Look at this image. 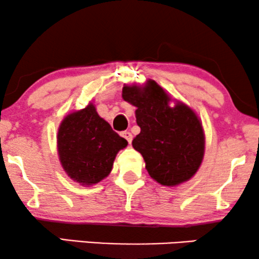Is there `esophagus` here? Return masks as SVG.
Returning <instances> with one entry per match:
<instances>
[{
  "instance_id": "34e87169",
  "label": "esophagus",
  "mask_w": 259,
  "mask_h": 259,
  "mask_svg": "<svg viewBox=\"0 0 259 259\" xmlns=\"http://www.w3.org/2000/svg\"><path fill=\"white\" fill-rule=\"evenodd\" d=\"M121 137L125 138V139L128 141V144L132 143V139H133L132 133L128 132V131H123V132H121Z\"/></svg>"
}]
</instances>
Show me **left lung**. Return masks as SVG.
I'll list each match as a JSON object with an SVG mask.
<instances>
[{
  "label": "left lung",
  "mask_w": 259,
  "mask_h": 259,
  "mask_svg": "<svg viewBox=\"0 0 259 259\" xmlns=\"http://www.w3.org/2000/svg\"><path fill=\"white\" fill-rule=\"evenodd\" d=\"M122 99L137 107L140 133L132 145L151 178L169 187L192 178L205 153V134L196 112L182 101L169 106L171 98L154 80L143 86L125 84Z\"/></svg>",
  "instance_id": "8db88e82"
}]
</instances>
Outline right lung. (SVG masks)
I'll list each match as a JSON object with an SVG mask.
<instances>
[{"label": "right lung", "instance_id": "add662e5", "mask_svg": "<svg viewBox=\"0 0 259 259\" xmlns=\"http://www.w3.org/2000/svg\"><path fill=\"white\" fill-rule=\"evenodd\" d=\"M58 154L63 169L80 185H94L112 171L118 152L127 140L98 114L95 106L69 113L58 130Z\"/></svg>", "mask_w": 259, "mask_h": 259}]
</instances>
